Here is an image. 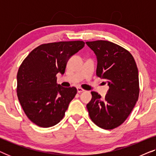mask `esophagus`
<instances>
[{"label": "esophagus", "instance_id": "obj_1", "mask_svg": "<svg viewBox=\"0 0 156 156\" xmlns=\"http://www.w3.org/2000/svg\"><path fill=\"white\" fill-rule=\"evenodd\" d=\"M76 89H77V92L78 93H82V92H83V91H85L84 89H82V88H81V87H77V88H76Z\"/></svg>", "mask_w": 156, "mask_h": 156}]
</instances>
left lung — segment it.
I'll list each match as a JSON object with an SVG mask.
<instances>
[{"label": "left lung", "instance_id": "1", "mask_svg": "<svg viewBox=\"0 0 156 156\" xmlns=\"http://www.w3.org/2000/svg\"><path fill=\"white\" fill-rule=\"evenodd\" d=\"M97 56V75L105 79L109 89L105 97L91 91L87 104L91 121L104 129H113L124 122L138 101V71L133 57L118 44L106 40L87 42Z\"/></svg>", "mask_w": 156, "mask_h": 156}]
</instances>
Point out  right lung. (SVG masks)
<instances>
[{
  "label": "right lung",
  "instance_id": "1",
  "mask_svg": "<svg viewBox=\"0 0 156 156\" xmlns=\"http://www.w3.org/2000/svg\"><path fill=\"white\" fill-rule=\"evenodd\" d=\"M83 41L43 44L32 51L19 67L17 94L25 114L38 126L56 125L75 97V87H62L57 74H64L68 60L84 47Z\"/></svg>",
  "mask_w": 156,
  "mask_h": 156
}]
</instances>
